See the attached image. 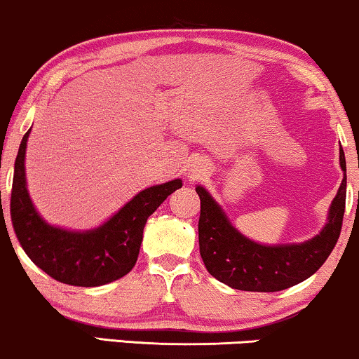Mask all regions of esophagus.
<instances>
[{"label": "esophagus", "mask_w": 359, "mask_h": 359, "mask_svg": "<svg viewBox=\"0 0 359 359\" xmlns=\"http://www.w3.org/2000/svg\"><path fill=\"white\" fill-rule=\"evenodd\" d=\"M198 171H204V170H203V166H201V170H198Z\"/></svg>", "instance_id": "34e87169"}]
</instances>
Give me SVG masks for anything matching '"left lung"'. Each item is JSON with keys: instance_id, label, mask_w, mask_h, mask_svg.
Returning a JSON list of instances; mask_svg holds the SVG:
<instances>
[{"instance_id": "1", "label": "left lung", "mask_w": 359, "mask_h": 359, "mask_svg": "<svg viewBox=\"0 0 359 359\" xmlns=\"http://www.w3.org/2000/svg\"><path fill=\"white\" fill-rule=\"evenodd\" d=\"M340 166L346 173L345 154ZM201 199L199 252L205 269L220 283L240 291L276 292L311 278L325 263L341 232L346 201V175L328 209L320 233L302 243L262 245L238 232L222 208L203 186H196Z\"/></svg>"}]
</instances>
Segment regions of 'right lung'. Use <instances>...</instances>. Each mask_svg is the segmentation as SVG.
I'll list each match as a JSON object with an SVG mask.
<instances>
[{"label":"right lung","instance_id":"1","mask_svg":"<svg viewBox=\"0 0 359 359\" xmlns=\"http://www.w3.org/2000/svg\"><path fill=\"white\" fill-rule=\"evenodd\" d=\"M29 134L31 130L19 145L11 189L13 227L24 252L43 273L70 286L95 287L126 276L139 257L147 219L183 186L181 180L140 191L119 212L93 230L73 232L53 227L39 215L27 193L24 158Z\"/></svg>","mask_w":359,"mask_h":359}]
</instances>
